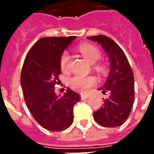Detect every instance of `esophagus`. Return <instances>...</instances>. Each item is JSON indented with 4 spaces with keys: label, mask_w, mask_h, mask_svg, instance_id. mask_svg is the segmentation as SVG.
I'll list each match as a JSON object with an SVG mask.
<instances>
[{
    "label": "esophagus",
    "mask_w": 154,
    "mask_h": 154,
    "mask_svg": "<svg viewBox=\"0 0 154 154\" xmlns=\"http://www.w3.org/2000/svg\"><path fill=\"white\" fill-rule=\"evenodd\" d=\"M89 94H81V98H82V100H85V99L89 98Z\"/></svg>",
    "instance_id": "obj_1"
}]
</instances>
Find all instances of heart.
<instances>
[{"label":"heart","mask_w":154,"mask_h":154,"mask_svg":"<svg viewBox=\"0 0 154 154\" xmlns=\"http://www.w3.org/2000/svg\"><path fill=\"white\" fill-rule=\"evenodd\" d=\"M78 50L81 53L85 60L89 63L94 64L101 57V52L97 47L92 45L90 44H82L78 48ZM69 60V55L67 52H65L60 57V68L63 71H67L68 65ZM96 82V80L92 76H80L76 75L74 77H71L69 81V84L72 89L79 92L86 91L87 89L94 85Z\"/></svg>","instance_id":"heart-1"}]
</instances>
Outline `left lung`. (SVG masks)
I'll return each instance as SVG.
<instances>
[{"label": "left lung", "instance_id": "left-lung-1", "mask_svg": "<svg viewBox=\"0 0 154 154\" xmlns=\"http://www.w3.org/2000/svg\"><path fill=\"white\" fill-rule=\"evenodd\" d=\"M89 40L101 45L109 60V73L107 80L98 90L109 96L94 118L104 127L122 125L130 114L134 101V77L128 59L118 45L104 35L88 37Z\"/></svg>", "mask_w": 154, "mask_h": 154}]
</instances>
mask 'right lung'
<instances>
[{"label":"right lung","instance_id":"right-lung-1","mask_svg":"<svg viewBox=\"0 0 154 154\" xmlns=\"http://www.w3.org/2000/svg\"><path fill=\"white\" fill-rule=\"evenodd\" d=\"M75 36L43 37L30 49L23 65L20 85L32 117L49 131L68 129L73 122V106L80 95L68 88L62 96L55 93L59 83L60 57Z\"/></svg>","mask_w":154,"mask_h":154}]
</instances>
